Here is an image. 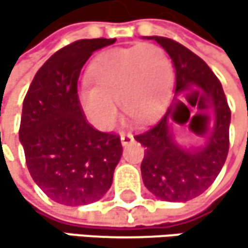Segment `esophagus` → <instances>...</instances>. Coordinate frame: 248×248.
Returning <instances> with one entry per match:
<instances>
[{
    "label": "esophagus",
    "mask_w": 248,
    "mask_h": 248,
    "mask_svg": "<svg viewBox=\"0 0 248 248\" xmlns=\"http://www.w3.org/2000/svg\"><path fill=\"white\" fill-rule=\"evenodd\" d=\"M134 141V135L129 134V132H122L120 134V142H122V146H128L131 144V142Z\"/></svg>",
    "instance_id": "obj_1"
}]
</instances>
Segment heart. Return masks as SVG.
Here are the masks:
<instances>
[{"instance_id":"obj_1","label":"heart","mask_w":248,"mask_h":248,"mask_svg":"<svg viewBox=\"0 0 248 248\" xmlns=\"http://www.w3.org/2000/svg\"><path fill=\"white\" fill-rule=\"evenodd\" d=\"M88 80L93 88L80 91V106L92 123L110 129L117 120V102L137 123H149L162 113L172 66L162 47L144 43L101 53L89 66Z\"/></svg>"}]
</instances>
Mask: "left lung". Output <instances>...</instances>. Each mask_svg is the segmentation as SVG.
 <instances>
[{"label":"left lung","instance_id":"1","mask_svg":"<svg viewBox=\"0 0 248 248\" xmlns=\"http://www.w3.org/2000/svg\"><path fill=\"white\" fill-rule=\"evenodd\" d=\"M155 40L170 55L175 70V96L167 114L156 125L135 140L144 146L141 162L144 186L159 199L185 202L204 193L220 172L229 150L231 110L220 81L210 66L187 47L165 37H147ZM207 99L212 117L204 130L191 127L198 135L206 134L204 144L185 146L172 132L171 121L186 123L179 117L185 97ZM212 128H209V122ZM209 134H207L206 132Z\"/></svg>","mask_w":248,"mask_h":248}]
</instances>
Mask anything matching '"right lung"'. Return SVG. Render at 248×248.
<instances>
[{
  "label": "right lung",
  "instance_id": "right-lung-1",
  "mask_svg": "<svg viewBox=\"0 0 248 248\" xmlns=\"http://www.w3.org/2000/svg\"><path fill=\"white\" fill-rule=\"evenodd\" d=\"M116 38L78 40L52 55L23 99L19 140L37 186L62 205L92 204L108 192L122 157L120 138L93 129L77 95L91 55Z\"/></svg>",
  "mask_w": 248,
  "mask_h": 248
}]
</instances>
